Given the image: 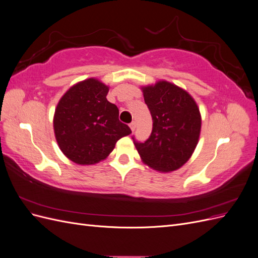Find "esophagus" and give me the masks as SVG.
Returning a JSON list of instances; mask_svg holds the SVG:
<instances>
[{
  "instance_id": "obj_1",
  "label": "esophagus",
  "mask_w": 258,
  "mask_h": 258,
  "mask_svg": "<svg viewBox=\"0 0 258 258\" xmlns=\"http://www.w3.org/2000/svg\"><path fill=\"white\" fill-rule=\"evenodd\" d=\"M130 129L132 130V131H135L136 130V127H137V123H136V121H132V122H130Z\"/></svg>"
}]
</instances>
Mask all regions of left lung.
<instances>
[{
    "instance_id": "8db88e82",
    "label": "left lung",
    "mask_w": 258,
    "mask_h": 258,
    "mask_svg": "<svg viewBox=\"0 0 258 258\" xmlns=\"http://www.w3.org/2000/svg\"><path fill=\"white\" fill-rule=\"evenodd\" d=\"M143 96L153 129L144 142L132 137L140 156L146 165L162 172L181 168L199 140L201 116L196 102L188 92L165 81L144 87Z\"/></svg>"
}]
</instances>
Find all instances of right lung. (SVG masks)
Wrapping results in <instances>:
<instances>
[{
  "label": "right lung",
  "instance_id": "obj_1",
  "mask_svg": "<svg viewBox=\"0 0 258 258\" xmlns=\"http://www.w3.org/2000/svg\"><path fill=\"white\" fill-rule=\"evenodd\" d=\"M107 86L89 79L70 88L57 105L53 129L58 145L79 165L106 158L116 142L131 134L118 119V107L107 101Z\"/></svg>",
  "mask_w": 258,
  "mask_h": 258
}]
</instances>
